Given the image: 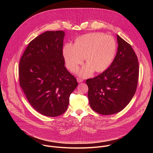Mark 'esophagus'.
<instances>
[{
	"mask_svg": "<svg viewBox=\"0 0 153 153\" xmlns=\"http://www.w3.org/2000/svg\"><path fill=\"white\" fill-rule=\"evenodd\" d=\"M77 81L78 83H81V82H82L83 81V80L82 79H81V78L77 77Z\"/></svg>",
	"mask_w": 153,
	"mask_h": 153,
	"instance_id": "34e87169",
	"label": "esophagus"
}]
</instances>
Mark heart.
<instances>
[{"label": "heart", "mask_w": 153, "mask_h": 153, "mask_svg": "<svg viewBox=\"0 0 153 153\" xmlns=\"http://www.w3.org/2000/svg\"><path fill=\"white\" fill-rule=\"evenodd\" d=\"M116 51L114 39L102 33H88L77 38L75 44L67 43L63 48V56L67 68L77 70L85 60L87 63L79 71L82 77H90L94 71L106 70L113 62Z\"/></svg>", "instance_id": "b5f03b06"}]
</instances>
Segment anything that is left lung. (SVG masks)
Masks as SVG:
<instances>
[{"label":"left lung","mask_w":153,"mask_h":153,"mask_svg":"<svg viewBox=\"0 0 153 153\" xmlns=\"http://www.w3.org/2000/svg\"><path fill=\"white\" fill-rule=\"evenodd\" d=\"M118 48L110 67L100 75L86 80L93 110L103 115L117 113L131 100L137 88L139 62L129 43L117 35Z\"/></svg>","instance_id":"left-lung-1"}]
</instances>
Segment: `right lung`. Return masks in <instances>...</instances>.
<instances>
[{"instance_id": "1", "label": "right lung", "mask_w": 153, "mask_h": 153, "mask_svg": "<svg viewBox=\"0 0 153 153\" xmlns=\"http://www.w3.org/2000/svg\"><path fill=\"white\" fill-rule=\"evenodd\" d=\"M63 31H48L33 39L22 56L20 86L27 100L42 115L56 117L67 110L76 79L65 67Z\"/></svg>"}]
</instances>
